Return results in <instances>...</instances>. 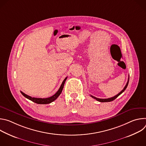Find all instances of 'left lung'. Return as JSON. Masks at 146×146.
<instances>
[{
  "label": "left lung",
  "instance_id": "8db88e82",
  "mask_svg": "<svg viewBox=\"0 0 146 146\" xmlns=\"http://www.w3.org/2000/svg\"><path fill=\"white\" fill-rule=\"evenodd\" d=\"M129 77H128V81H127V84H126V86H125V87L123 88V89L119 93V94H118L117 95H115V96H113V97H112V98H108V99H99V98H96V97H95V96H92V95H91V96L92 97V98H93L94 99H96V100H98V101H99V102H111V101H113V100H114V99H115L119 95H120L125 90H126V88H127V86H128V83H129Z\"/></svg>",
  "mask_w": 146,
  "mask_h": 146
}]
</instances>
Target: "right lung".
<instances>
[{
	"label": "right lung",
	"mask_w": 146,
	"mask_h": 146,
	"mask_svg": "<svg viewBox=\"0 0 146 146\" xmlns=\"http://www.w3.org/2000/svg\"><path fill=\"white\" fill-rule=\"evenodd\" d=\"M66 79H67V77L64 80V81H63V82H62V84H61L60 88H59L58 91L54 95H52V96L49 97V98H32V97H31V96H30L24 94L22 91H21V93L22 95L24 96H25L26 98L31 100V101H32V102H35L36 103H37V104H48V103H50L52 102L53 101H54L60 95V94H61V92L62 91V90H63V88H64V86L65 82Z\"/></svg>",
	"instance_id": "add662e5"
}]
</instances>
